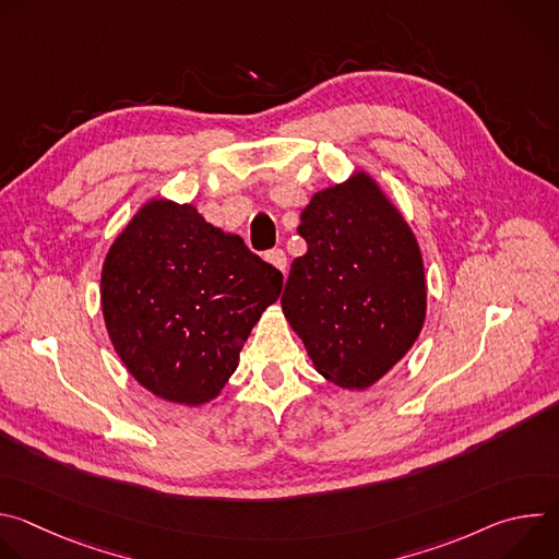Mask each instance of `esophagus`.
<instances>
[{"label": "esophagus", "instance_id": "esophagus-1", "mask_svg": "<svg viewBox=\"0 0 559 559\" xmlns=\"http://www.w3.org/2000/svg\"><path fill=\"white\" fill-rule=\"evenodd\" d=\"M265 259H267V263H272L278 272L285 274V270H287V257H285L283 250H272V252H267Z\"/></svg>", "mask_w": 559, "mask_h": 559}]
</instances>
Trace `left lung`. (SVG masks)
<instances>
[{
    "instance_id": "1",
    "label": "left lung",
    "mask_w": 559,
    "mask_h": 559,
    "mask_svg": "<svg viewBox=\"0 0 559 559\" xmlns=\"http://www.w3.org/2000/svg\"><path fill=\"white\" fill-rule=\"evenodd\" d=\"M283 313L316 371L367 389L418 341L427 281L416 236L367 173L316 192L300 214Z\"/></svg>"
}]
</instances>
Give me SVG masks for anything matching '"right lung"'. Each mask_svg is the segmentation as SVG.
<instances>
[{"label": "right lung", "instance_id": "right-lung-1", "mask_svg": "<svg viewBox=\"0 0 559 559\" xmlns=\"http://www.w3.org/2000/svg\"><path fill=\"white\" fill-rule=\"evenodd\" d=\"M283 274L192 203L147 201L110 246L102 311L126 369L164 401L201 407L238 367Z\"/></svg>", "mask_w": 559, "mask_h": 559}]
</instances>
